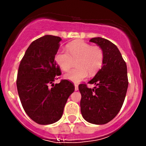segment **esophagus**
<instances>
[{
	"instance_id": "esophagus-1",
	"label": "esophagus",
	"mask_w": 146,
	"mask_h": 146,
	"mask_svg": "<svg viewBox=\"0 0 146 146\" xmlns=\"http://www.w3.org/2000/svg\"><path fill=\"white\" fill-rule=\"evenodd\" d=\"M74 86H75V90L77 91L78 90V85L77 84H74Z\"/></svg>"
}]
</instances>
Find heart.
Wrapping results in <instances>:
<instances>
[{"label": "heart", "mask_w": 146, "mask_h": 146, "mask_svg": "<svg viewBox=\"0 0 146 146\" xmlns=\"http://www.w3.org/2000/svg\"><path fill=\"white\" fill-rule=\"evenodd\" d=\"M67 51L59 49L55 54L56 64L64 71H68L76 61V68L65 75V78L79 82L86 78L88 74L94 76L102 68L104 53L99 46H92L82 40H76L66 46Z\"/></svg>", "instance_id": "obj_1"}]
</instances>
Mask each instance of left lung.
Returning a JSON list of instances; mask_svg holds the SVG:
<instances>
[{"label": "left lung", "instance_id": "8db88e82", "mask_svg": "<svg viewBox=\"0 0 146 146\" xmlns=\"http://www.w3.org/2000/svg\"><path fill=\"white\" fill-rule=\"evenodd\" d=\"M90 42L97 44L104 53L101 69L88 82L95 84L88 88L80 84V111L85 121L102 125L112 120L120 111L127 92L128 76L126 62L115 44L102 37H94Z\"/></svg>", "mask_w": 146, "mask_h": 146}]
</instances>
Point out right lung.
Returning a JSON list of instances; mask_svg holds the SVG:
<instances>
[{"instance_id": "1", "label": "right lung", "mask_w": 146, "mask_h": 146, "mask_svg": "<svg viewBox=\"0 0 146 146\" xmlns=\"http://www.w3.org/2000/svg\"><path fill=\"white\" fill-rule=\"evenodd\" d=\"M61 41L59 36L53 35L36 39L29 46L19 66L16 83L20 102L26 114L39 124L58 121L75 90L68 80L54 83L61 75L54 59Z\"/></svg>"}]
</instances>
